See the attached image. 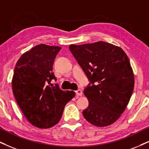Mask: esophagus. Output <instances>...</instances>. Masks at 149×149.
I'll return each mask as SVG.
<instances>
[{
	"label": "esophagus",
	"instance_id": "34e87169",
	"mask_svg": "<svg viewBox=\"0 0 149 149\" xmlns=\"http://www.w3.org/2000/svg\"><path fill=\"white\" fill-rule=\"evenodd\" d=\"M76 94L77 96H82V91L81 89H78L76 91Z\"/></svg>",
	"mask_w": 149,
	"mask_h": 149
}]
</instances>
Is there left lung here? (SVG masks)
Here are the masks:
<instances>
[{
    "label": "left lung",
    "mask_w": 149,
    "mask_h": 149,
    "mask_svg": "<svg viewBox=\"0 0 149 149\" xmlns=\"http://www.w3.org/2000/svg\"><path fill=\"white\" fill-rule=\"evenodd\" d=\"M69 49L89 81L84 89L88 100L84 118L96 127L111 125L132 95L134 76L129 58L119 47L103 41L71 45Z\"/></svg>",
    "instance_id": "left-lung-1"
}]
</instances>
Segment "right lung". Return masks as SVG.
Returning <instances> with one entry per match:
<instances>
[{
  "label": "right lung",
  "instance_id": "add662e5",
  "mask_svg": "<svg viewBox=\"0 0 149 149\" xmlns=\"http://www.w3.org/2000/svg\"><path fill=\"white\" fill-rule=\"evenodd\" d=\"M61 47L38 45L22 54L17 62L12 89L18 106L31 125L40 129L56 125L64 108L75 96L73 91H63L53 73V64Z\"/></svg>",
  "mask_w": 149,
  "mask_h": 149
}]
</instances>
